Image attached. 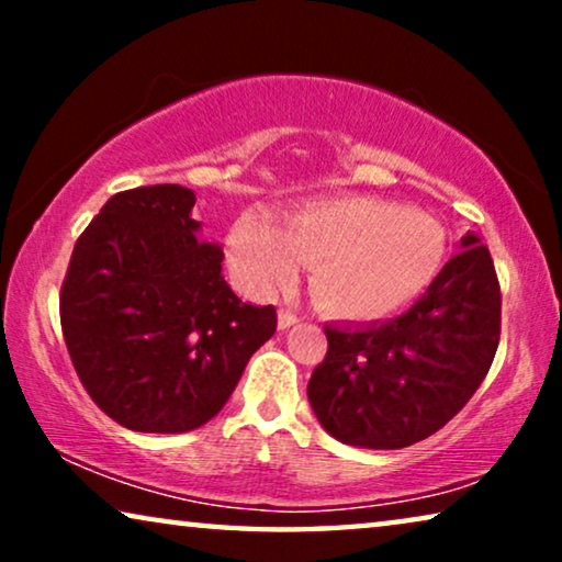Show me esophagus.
I'll return each mask as SVG.
<instances>
[{
	"mask_svg": "<svg viewBox=\"0 0 562 562\" xmlns=\"http://www.w3.org/2000/svg\"><path fill=\"white\" fill-rule=\"evenodd\" d=\"M296 322H299V317L291 310H281L279 312V327L281 329H289L291 325H296Z\"/></svg>",
	"mask_w": 562,
	"mask_h": 562,
	"instance_id": "34e87169",
	"label": "esophagus"
}]
</instances>
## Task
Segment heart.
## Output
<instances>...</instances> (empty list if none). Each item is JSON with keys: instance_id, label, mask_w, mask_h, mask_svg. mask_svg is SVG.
I'll return each mask as SVG.
<instances>
[{"instance_id": "obj_1", "label": "heart", "mask_w": 562, "mask_h": 562, "mask_svg": "<svg viewBox=\"0 0 562 562\" xmlns=\"http://www.w3.org/2000/svg\"><path fill=\"white\" fill-rule=\"evenodd\" d=\"M445 233L429 214L375 196H337L294 212L286 227L245 214L229 233V258L258 291L296 281L314 263V296L333 314L379 319L409 304L435 279Z\"/></svg>"}]
</instances>
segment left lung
I'll use <instances>...</instances> for the list:
<instances>
[{
    "label": "left lung",
    "instance_id": "obj_1",
    "mask_svg": "<svg viewBox=\"0 0 562 562\" xmlns=\"http://www.w3.org/2000/svg\"><path fill=\"white\" fill-rule=\"evenodd\" d=\"M460 245L404 314L325 327L327 356L306 396L335 440L406 448L448 425L486 379L502 335V289L486 245L471 233Z\"/></svg>",
    "mask_w": 562,
    "mask_h": 562
}]
</instances>
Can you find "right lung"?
<instances>
[{
	"instance_id": "add662e5",
	"label": "right lung",
	"mask_w": 562,
	"mask_h": 562,
	"mask_svg": "<svg viewBox=\"0 0 562 562\" xmlns=\"http://www.w3.org/2000/svg\"><path fill=\"white\" fill-rule=\"evenodd\" d=\"M194 202L176 183L114 194L76 240L60 286L83 389L135 432L206 425L276 333L271 304H243L227 286L225 252L199 240Z\"/></svg>"
}]
</instances>
